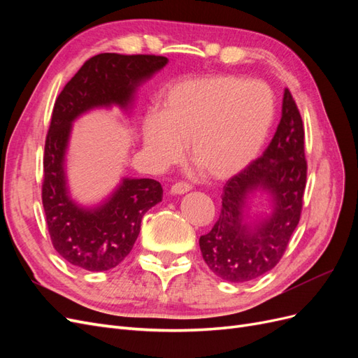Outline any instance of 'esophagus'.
I'll list each match as a JSON object with an SVG mask.
<instances>
[{"instance_id":"obj_1","label":"esophagus","mask_w":358,"mask_h":358,"mask_svg":"<svg viewBox=\"0 0 358 358\" xmlns=\"http://www.w3.org/2000/svg\"><path fill=\"white\" fill-rule=\"evenodd\" d=\"M188 191H191V185H188L185 182H178L170 188V192L175 194V196H180V194H185Z\"/></svg>"}]
</instances>
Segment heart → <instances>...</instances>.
I'll list each match as a JSON object with an SVG mask.
<instances>
[{
    "mask_svg": "<svg viewBox=\"0 0 358 358\" xmlns=\"http://www.w3.org/2000/svg\"><path fill=\"white\" fill-rule=\"evenodd\" d=\"M273 95L258 80L234 76L183 79L162 96L161 112L143 121V148L157 166L180 159L189 143L194 166L227 179L258 155L273 121Z\"/></svg>",
    "mask_w": 358,
    "mask_h": 358,
    "instance_id": "heart-1",
    "label": "heart"
}]
</instances>
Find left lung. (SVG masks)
I'll list each match as a JSON object with an SVG mask.
<instances>
[{
	"instance_id": "1",
	"label": "left lung",
	"mask_w": 358,
	"mask_h": 358,
	"mask_svg": "<svg viewBox=\"0 0 358 358\" xmlns=\"http://www.w3.org/2000/svg\"><path fill=\"white\" fill-rule=\"evenodd\" d=\"M306 169L305 128L285 90L272 142L263 157L225 183L220 220L199 241L203 259L216 276L248 282L279 263L300 221ZM263 195L271 203L269 212L251 213L252 200Z\"/></svg>"
}]
</instances>
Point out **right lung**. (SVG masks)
<instances>
[{
    "mask_svg": "<svg viewBox=\"0 0 358 358\" xmlns=\"http://www.w3.org/2000/svg\"><path fill=\"white\" fill-rule=\"evenodd\" d=\"M167 62L166 57L100 53L83 64L53 106L41 199L53 248L78 268L104 272L121 263L137 241L143 215L162 200V188L154 179L122 178L100 203L76 201L66 164L73 122L91 110L115 106L129 116L137 90Z\"/></svg>",
    "mask_w": 358,
    "mask_h": 358,
    "instance_id": "obj_1",
    "label": "right lung"
}]
</instances>
